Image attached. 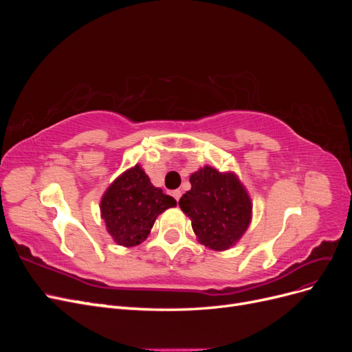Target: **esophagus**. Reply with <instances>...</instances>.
<instances>
[{"mask_svg": "<svg viewBox=\"0 0 352 352\" xmlns=\"http://www.w3.org/2000/svg\"><path fill=\"white\" fill-rule=\"evenodd\" d=\"M172 195L175 197V199H176V201H179V198H180V195H182V192H180V190H179V189H176V190H173V192H172Z\"/></svg>", "mask_w": 352, "mask_h": 352, "instance_id": "1", "label": "esophagus"}]
</instances>
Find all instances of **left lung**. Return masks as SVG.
I'll list each match as a JSON object with an SVG mask.
<instances>
[{
	"instance_id": "1",
	"label": "left lung",
	"mask_w": 352,
	"mask_h": 352,
	"mask_svg": "<svg viewBox=\"0 0 352 352\" xmlns=\"http://www.w3.org/2000/svg\"><path fill=\"white\" fill-rule=\"evenodd\" d=\"M190 189L179 207L190 219L199 243L214 251L236 245L252 219V201L247 188L233 172L201 167L189 177Z\"/></svg>"
}]
</instances>
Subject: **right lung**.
Returning <instances> with one entry per match:
<instances>
[{
    "mask_svg": "<svg viewBox=\"0 0 352 352\" xmlns=\"http://www.w3.org/2000/svg\"><path fill=\"white\" fill-rule=\"evenodd\" d=\"M172 207H176V199L163 194L162 188H155L140 164L116 177L100 204L110 236L126 248L144 242L155 219Z\"/></svg>",
    "mask_w": 352,
    "mask_h": 352,
    "instance_id": "1",
    "label": "right lung"
}]
</instances>
